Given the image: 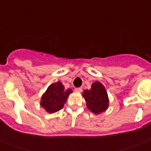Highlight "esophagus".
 <instances>
[{"label": "esophagus", "mask_w": 151, "mask_h": 151, "mask_svg": "<svg viewBox=\"0 0 151 151\" xmlns=\"http://www.w3.org/2000/svg\"><path fill=\"white\" fill-rule=\"evenodd\" d=\"M75 91L77 92V93H81V92L83 91V89H82L81 87H78V88H76V89H75Z\"/></svg>", "instance_id": "esophagus-1"}]
</instances>
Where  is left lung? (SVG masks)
I'll use <instances>...</instances> for the list:
<instances>
[{"instance_id": "1", "label": "left lung", "mask_w": 151, "mask_h": 151, "mask_svg": "<svg viewBox=\"0 0 151 151\" xmlns=\"http://www.w3.org/2000/svg\"><path fill=\"white\" fill-rule=\"evenodd\" d=\"M83 97L86 99L88 109L98 114L105 111L109 105V99L105 87L99 82H95L89 90H84Z\"/></svg>"}]
</instances>
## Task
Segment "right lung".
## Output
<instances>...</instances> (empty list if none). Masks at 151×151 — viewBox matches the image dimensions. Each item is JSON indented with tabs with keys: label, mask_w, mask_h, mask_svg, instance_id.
Here are the masks:
<instances>
[{
	"label": "right lung",
	"mask_w": 151,
	"mask_h": 151,
	"mask_svg": "<svg viewBox=\"0 0 151 151\" xmlns=\"http://www.w3.org/2000/svg\"><path fill=\"white\" fill-rule=\"evenodd\" d=\"M71 93L73 90L65 89L61 82L52 83L42 96L41 106L48 113H55L63 107Z\"/></svg>",
	"instance_id": "right-lung-1"
}]
</instances>
